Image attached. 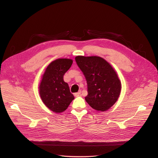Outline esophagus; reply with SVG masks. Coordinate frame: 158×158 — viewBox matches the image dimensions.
Here are the masks:
<instances>
[{
  "label": "esophagus",
  "instance_id": "obj_1",
  "mask_svg": "<svg viewBox=\"0 0 158 158\" xmlns=\"http://www.w3.org/2000/svg\"><path fill=\"white\" fill-rule=\"evenodd\" d=\"M80 94H81V91H79L78 92L74 93V96H75V97H78Z\"/></svg>",
  "mask_w": 158,
  "mask_h": 158
}]
</instances>
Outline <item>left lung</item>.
Returning a JSON list of instances; mask_svg holds the SVG:
<instances>
[{
  "mask_svg": "<svg viewBox=\"0 0 158 158\" xmlns=\"http://www.w3.org/2000/svg\"><path fill=\"white\" fill-rule=\"evenodd\" d=\"M75 60L87 81L85 101L95 110L106 111L115 103L121 90L116 72L102 57L77 56Z\"/></svg>",
  "mask_w": 158,
  "mask_h": 158,
  "instance_id": "1",
  "label": "left lung"
}]
</instances>
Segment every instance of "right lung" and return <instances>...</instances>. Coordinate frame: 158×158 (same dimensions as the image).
<instances>
[{
    "label": "right lung",
    "mask_w": 158,
    "mask_h": 158,
    "mask_svg": "<svg viewBox=\"0 0 158 158\" xmlns=\"http://www.w3.org/2000/svg\"><path fill=\"white\" fill-rule=\"evenodd\" d=\"M73 62L69 59H56L49 64L43 75L39 86L40 96L45 106L53 112H63L74 99L68 84L63 80Z\"/></svg>",
    "instance_id": "add662e5"
}]
</instances>
